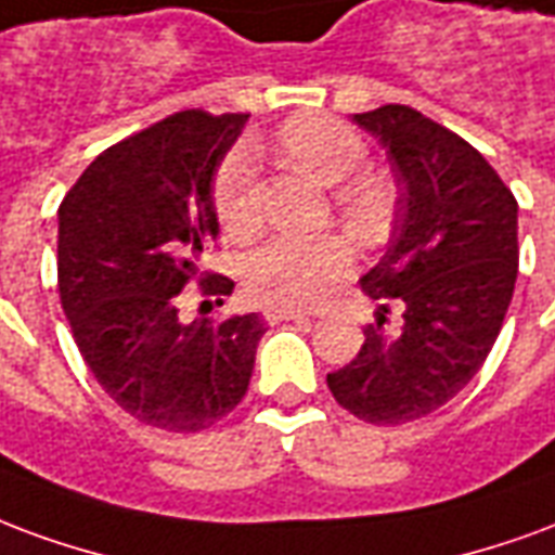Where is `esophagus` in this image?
I'll return each instance as SVG.
<instances>
[{
  "label": "esophagus",
  "instance_id": "34e87169",
  "mask_svg": "<svg viewBox=\"0 0 555 555\" xmlns=\"http://www.w3.org/2000/svg\"><path fill=\"white\" fill-rule=\"evenodd\" d=\"M262 317H266L269 325H281V322H301V319H307L301 310H286V307H269Z\"/></svg>",
  "mask_w": 555,
  "mask_h": 555
}]
</instances>
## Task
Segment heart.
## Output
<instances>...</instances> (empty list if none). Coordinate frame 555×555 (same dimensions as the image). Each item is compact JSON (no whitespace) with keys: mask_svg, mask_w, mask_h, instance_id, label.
<instances>
[{"mask_svg":"<svg viewBox=\"0 0 555 555\" xmlns=\"http://www.w3.org/2000/svg\"><path fill=\"white\" fill-rule=\"evenodd\" d=\"M278 153L322 185H337V206L354 233L378 236L387 224V185L361 173L370 159L358 129L337 117L305 115L278 132ZM212 206L228 236H245L257 224V165L248 147L221 162L212 185ZM351 248L339 236H272L254 245L238 262L242 286L262 307H310L322 301L349 272Z\"/></svg>","mask_w":555,"mask_h":555,"instance_id":"obj_1","label":"heart"}]
</instances>
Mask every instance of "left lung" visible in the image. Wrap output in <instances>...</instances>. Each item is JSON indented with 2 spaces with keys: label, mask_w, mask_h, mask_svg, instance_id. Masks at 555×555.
Masks as SVG:
<instances>
[{
  "label": "left lung",
  "mask_w": 555,
  "mask_h": 555,
  "mask_svg": "<svg viewBox=\"0 0 555 555\" xmlns=\"http://www.w3.org/2000/svg\"><path fill=\"white\" fill-rule=\"evenodd\" d=\"M387 150L393 230L363 293L405 305L396 337L363 327L358 358L327 375L339 405L375 426H402L459 396L496 343L517 281V201L467 141L411 106L351 117Z\"/></svg>",
  "instance_id": "1"
}]
</instances>
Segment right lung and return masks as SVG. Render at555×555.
Returning <instances> with one entry per match:
<instances>
[{
  "instance_id": "obj_1",
  "label": "right lung",
  "mask_w": 555,
  "mask_h": 555,
  "mask_svg": "<svg viewBox=\"0 0 555 555\" xmlns=\"http://www.w3.org/2000/svg\"><path fill=\"white\" fill-rule=\"evenodd\" d=\"M248 115L177 112L103 150L59 206V293L73 339L100 387L129 416L201 431L248 390L257 313L180 322L177 295L233 293L201 272L216 242L212 180Z\"/></svg>"
}]
</instances>
